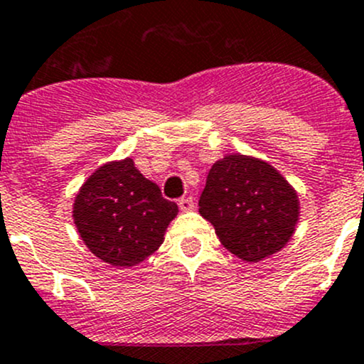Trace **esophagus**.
<instances>
[{"mask_svg":"<svg viewBox=\"0 0 364 364\" xmlns=\"http://www.w3.org/2000/svg\"><path fill=\"white\" fill-rule=\"evenodd\" d=\"M179 209H181V211H192L193 208H196V205H193V199L192 197H183V199H179Z\"/></svg>","mask_w":364,"mask_h":364,"instance_id":"obj_1","label":"esophagus"}]
</instances>
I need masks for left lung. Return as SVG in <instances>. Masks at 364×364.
<instances>
[{"label": "left lung", "instance_id": "obj_1", "mask_svg": "<svg viewBox=\"0 0 364 364\" xmlns=\"http://www.w3.org/2000/svg\"><path fill=\"white\" fill-rule=\"evenodd\" d=\"M199 213L213 223L227 250L259 262L291 240L299 203L291 185L266 161L229 155L209 171Z\"/></svg>", "mask_w": 364, "mask_h": 364}]
</instances>
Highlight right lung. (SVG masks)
Returning a JSON list of instances; mask_svg holds the SVG:
<instances>
[{"mask_svg":"<svg viewBox=\"0 0 364 364\" xmlns=\"http://www.w3.org/2000/svg\"><path fill=\"white\" fill-rule=\"evenodd\" d=\"M176 215V203L165 199L132 159L95 171L73 204V220L86 247L116 267H130L151 255Z\"/></svg>","mask_w":364,"mask_h":364,"instance_id":"add662e5","label":"right lung"}]
</instances>
